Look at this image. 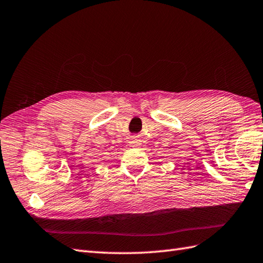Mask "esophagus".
Returning <instances> with one entry per match:
<instances>
[{
    "instance_id": "34e87169",
    "label": "esophagus",
    "mask_w": 263,
    "mask_h": 263,
    "mask_svg": "<svg viewBox=\"0 0 263 263\" xmlns=\"http://www.w3.org/2000/svg\"><path fill=\"white\" fill-rule=\"evenodd\" d=\"M131 144H133L134 146H140L141 145V140L140 139H138V138H133V139H131Z\"/></svg>"
}]
</instances>
